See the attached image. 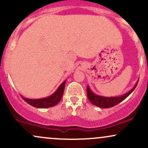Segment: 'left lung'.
Instances as JSON below:
<instances>
[{
	"instance_id": "8db88e82",
	"label": "left lung",
	"mask_w": 148,
	"mask_h": 148,
	"mask_svg": "<svg viewBox=\"0 0 148 148\" xmlns=\"http://www.w3.org/2000/svg\"><path fill=\"white\" fill-rule=\"evenodd\" d=\"M138 82L136 83V85H134V87L133 88L130 92H128L127 93L123 94V96L121 97H101V96H99L97 94L93 93L91 91L89 86L88 85L87 87V95H88V99L90 100L92 104L94 106L99 107V108H112L116 106L117 104H119V103L121 102L122 101H123L124 99H126L128 96L132 92L134 91V90L136 88L137 84H138Z\"/></svg>"
}]
</instances>
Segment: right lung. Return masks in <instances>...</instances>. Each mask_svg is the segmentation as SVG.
Here are the masks:
<instances>
[{
	"mask_svg": "<svg viewBox=\"0 0 148 148\" xmlns=\"http://www.w3.org/2000/svg\"><path fill=\"white\" fill-rule=\"evenodd\" d=\"M65 81L63 82L58 87L56 91L49 97L39 99H29L23 97V99L30 106L38 108H47L50 107L55 106L59 103V101L63 97L64 89H65Z\"/></svg>",
	"mask_w": 148,
	"mask_h": 148,
	"instance_id": "add662e5",
	"label": "right lung"
}]
</instances>
